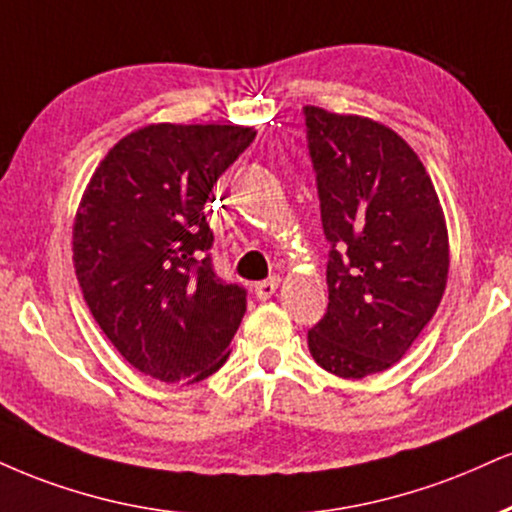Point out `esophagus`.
<instances>
[{
  "label": "esophagus",
  "mask_w": 512,
  "mask_h": 512,
  "mask_svg": "<svg viewBox=\"0 0 512 512\" xmlns=\"http://www.w3.org/2000/svg\"><path fill=\"white\" fill-rule=\"evenodd\" d=\"M276 288H279V279H267V281L255 283V286H252V291H255L257 300H269L276 293Z\"/></svg>",
  "instance_id": "obj_1"
}]
</instances>
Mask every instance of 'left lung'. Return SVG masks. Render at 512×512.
<instances>
[{
  "instance_id": "left-lung-1",
  "label": "left lung",
  "mask_w": 512,
  "mask_h": 512,
  "mask_svg": "<svg viewBox=\"0 0 512 512\" xmlns=\"http://www.w3.org/2000/svg\"><path fill=\"white\" fill-rule=\"evenodd\" d=\"M317 171L329 307L307 331L315 362L343 379L384 372L434 317L448 267V229L417 152L384 123L305 107Z\"/></svg>"
}]
</instances>
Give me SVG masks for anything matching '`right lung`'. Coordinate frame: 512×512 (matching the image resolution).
<instances>
[{
	"instance_id": "right-lung-1",
	"label": "right lung",
	"mask_w": 512,
	"mask_h": 512,
	"mask_svg": "<svg viewBox=\"0 0 512 512\" xmlns=\"http://www.w3.org/2000/svg\"><path fill=\"white\" fill-rule=\"evenodd\" d=\"M233 123H150L97 164L73 219V267L92 317L128 365L164 384L229 360L245 291L214 274L207 202L255 140Z\"/></svg>"
}]
</instances>
